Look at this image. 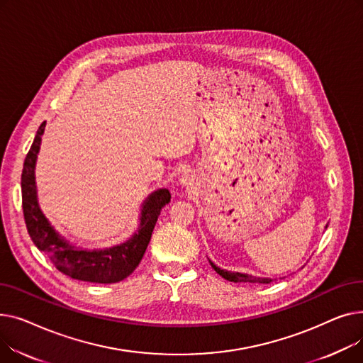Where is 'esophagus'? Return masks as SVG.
Listing matches in <instances>:
<instances>
[{
	"mask_svg": "<svg viewBox=\"0 0 363 363\" xmlns=\"http://www.w3.org/2000/svg\"><path fill=\"white\" fill-rule=\"evenodd\" d=\"M189 182V177L185 174V175H182V178H181V184H184V185H186Z\"/></svg>",
	"mask_w": 363,
	"mask_h": 363,
	"instance_id": "esophagus-1",
	"label": "esophagus"
}]
</instances>
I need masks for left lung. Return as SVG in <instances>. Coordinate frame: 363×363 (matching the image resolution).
Listing matches in <instances>:
<instances>
[{"instance_id":"1","label":"left lung","mask_w":363,"mask_h":363,"mask_svg":"<svg viewBox=\"0 0 363 363\" xmlns=\"http://www.w3.org/2000/svg\"><path fill=\"white\" fill-rule=\"evenodd\" d=\"M211 262V260H208ZM212 268L225 279L231 281V282H252V284H269L272 282L274 279L271 278H257V277H253V275H247V274H240V272H231V271H225V269H220L218 268V266L211 262Z\"/></svg>"}]
</instances>
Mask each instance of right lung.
<instances>
[{
    "mask_svg": "<svg viewBox=\"0 0 363 363\" xmlns=\"http://www.w3.org/2000/svg\"><path fill=\"white\" fill-rule=\"evenodd\" d=\"M44 129L45 122L41 123L36 132L22 172L23 216L33 244L48 256L57 269L73 279L97 284H113L125 279L135 271L147 250L162 208L170 201L169 189H157L145 199L138 231L126 242L106 250H82L54 230L38 204L35 164Z\"/></svg>",
    "mask_w": 363,
    "mask_h": 363,
    "instance_id": "1",
    "label": "right lung"
}]
</instances>
